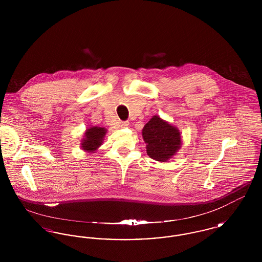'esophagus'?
Segmentation results:
<instances>
[{"label": "esophagus", "instance_id": "1", "mask_svg": "<svg viewBox=\"0 0 262 262\" xmlns=\"http://www.w3.org/2000/svg\"><path fill=\"white\" fill-rule=\"evenodd\" d=\"M128 125H129L128 122H122V123H121V126H122V127H126Z\"/></svg>", "mask_w": 262, "mask_h": 262}]
</instances>
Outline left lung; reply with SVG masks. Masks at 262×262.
Here are the masks:
<instances>
[{
  "label": "left lung",
  "mask_w": 262,
  "mask_h": 262,
  "mask_svg": "<svg viewBox=\"0 0 262 262\" xmlns=\"http://www.w3.org/2000/svg\"><path fill=\"white\" fill-rule=\"evenodd\" d=\"M142 137L146 142V152L152 159L166 162L181 147L179 130L154 116L142 129Z\"/></svg>",
  "instance_id": "1"
}]
</instances>
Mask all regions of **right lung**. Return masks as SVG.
<instances>
[{"instance_id": "1", "label": "right lung", "mask_w": 262, "mask_h": 262, "mask_svg": "<svg viewBox=\"0 0 262 262\" xmlns=\"http://www.w3.org/2000/svg\"><path fill=\"white\" fill-rule=\"evenodd\" d=\"M106 134V129L100 126H93L88 128L85 133V137L82 141V148L86 151H94L101 145L103 137Z\"/></svg>"}]
</instances>
